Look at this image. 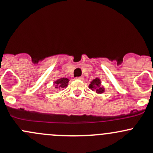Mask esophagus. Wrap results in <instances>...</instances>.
<instances>
[{
  "label": "esophagus",
  "mask_w": 153,
  "mask_h": 153,
  "mask_svg": "<svg viewBox=\"0 0 153 153\" xmlns=\"http://www.w3.org/2000/svg\"><path fill=\"white\" fill-rule=\"evenodd\" d=\"M76 79H79V80H83L84 79V76H79V77H76Z\"/></svg>",
  "instance_id": "1"
}]
</instances>
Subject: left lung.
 I'll return each instance as SVG.
<instances>
[{
  "mask_svg": "<svg viewBox=\"0 0 153 153\" xmlns=\"http://www.w3.org/2000/svg\"><path fill=\"white\" fill-rule=\"evenodd\" d=\"M101 80L98 78H96L91 82L89 85V88L92 90H96L97 93H103L104 92V88L101 86Z\"/></svg>",
  "mask_w": 153,
  "mask_h": 153,
  "instance_id": "1",
  "label": "left lung"
}]
</instances>
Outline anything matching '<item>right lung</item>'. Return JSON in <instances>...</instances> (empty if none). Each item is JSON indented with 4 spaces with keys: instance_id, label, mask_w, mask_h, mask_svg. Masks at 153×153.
<instances>
[{
    "instance_id": "right-lung-1",
    "label": "right lung",
    "mask_w": 153,
    "mask_h": 153,
    "mask_svg": "<svg viewBox=\"0 0 153 153\" xmlns=\"http://www.w3.org/2000/svg\"><path fill=\"white\" fill-rule=\"evenodd\" d=\"M69 80L67 78H60L56 80L55 82V88H59V89H61V88H66L68 86V84Z\"/></svg>"
}]
</instances>
